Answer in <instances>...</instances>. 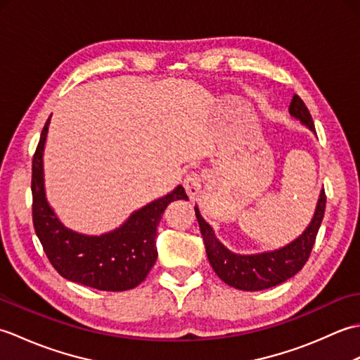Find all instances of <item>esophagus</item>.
Masks as SVG:
<instances>
[{"instance_id": "esophagus-1", "label": "esophagus", "mask_w": 360, "mask_h": 360, "mask_svg": "<svg viewBox=\"0 0 360 360\" xmlns=\"http://www.w3.org/2000/svg\"><path fill=\"white\" fill-rule=\"evenodd\" d=\"M184 187L190 200H196L201 193V179L196 173H190L184 179Z\"/></svg>"}]
</instances>
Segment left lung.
I'll list each match as a JSON object with an SVG mask.
<instances>
[{
	"label": "left lung",
	"mask_w": 360,
	"mask_h": 360,
	"mask_svg": "<svg viewBox=\"0 0 360 360\" xmlns=\"http://www.w3.org/2000/svg\"><path fill=\"white\" fill-rule=\"evenodd\" d=\"M288 111L311 133L316 134L314 122H312L307 105L297 94L292 96ZM325 204L326 196L325 190L322 188L316 204L314 215H312L307 229L285 246L274 250L258 252V254H236V252L227 249L218 240L213 227L201 217L198 205H195V213L201 229L207 258L218 277L226 285L235 289L263 290L280 285V283L294 277L298 271H302L304 263L308 262L320 224H322Z\"/></svg>",
	"instance_id": "1"
}]
</instances>
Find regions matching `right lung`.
<instances>
[{
    "label": "right lung",
    "instance_id": "add662e5",
    "mask_svg": "<svg viewBox=\"0 0 360 360\" xmlns=\"http://www.w3.org/2000/svg\"><path fill=\"white\" fill-rule=\"evenodd\" d=\"M51 117L41 131L32 160V217L35 233L51 264L66 280L98 290H128L147 277L156 263V231L167 205L187 200L181 184L134 210L119 227L101 235L72 231L46 196L43 155Z\"/></svg>",
    "mask_w": 360,
    "mask_h": 360
}]
</instances>
